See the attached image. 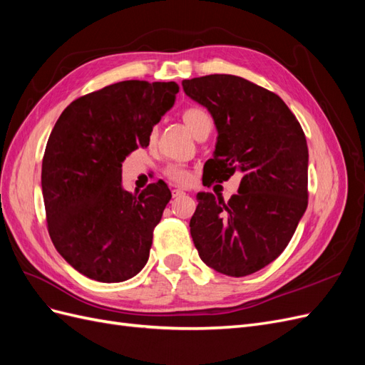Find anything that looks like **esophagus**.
<instances>
[{"instance_id":"1","label":"esophagus","mask_w":365,"mask_h":365,"mask_svg":"<svg viewBox=\"0 0 365 365\" xmlns=\"http://www.w3.org/2000/svg\"><path fill=\"white\" fill-rule=\"evenodd\" d=\"M184 195H185V192L181 190V189H173L172 190V196L173 197H180V196H184Z\"/></svg>"}]
</instances>
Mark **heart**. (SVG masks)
I'll list each match as a JSON object with an SVG mask.
<instances>
[{
    "mask_svg": "<svg viewBox=\"0 0 365 365\" xmlns=\"http://www.w3.org/2000/svg\"><path fill=\"white\" fill-rule=\"evenodd\" d=\"M181 118L184 121V125L187 126V129H189L193 134V137L197 140L208 137L210 132H212L213 118L202 106L185 108L181 114ZM155 135H157V129H152L150 140L155 138ZM164 175L168 176L172 182H176V184H185L190 180L189 169L184 168L181 164H169L168 168L164 169Z\"/></svg>",
    "mask_w": 365,
    "mask_h": 365,
    "instance_id": "1",
    "label": "heart"
}]
</instances>
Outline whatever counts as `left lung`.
Here are the masks:
<instances>
[{
    "label": "left lung",
    "mask_w": 365,
    "mask_h": 365,
    "mask_svg": "<svg viewBox=\"0 0 365 365\" xmlns=\"http://www.w3.org/2000/svg\"><path fill=\"white\" fill-rule=\"evenodd\" d=\"M184 93L213 115L217 143L204 165L207 187L242 172L225 204L197 193L190 233L210 268L244 277L288 247L307 207V143L297 117L272 91L231 74L182 81Z\"/></svg>",
    "instance_id": "1"
}]
</instances>
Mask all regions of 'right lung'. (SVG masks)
Returning a JSON list of instances; mask_svg holds the SVG:
<instances>
[{
    "mask_svg": "<svg viewBox=\"0 0 365 365\" xmlns=\"http://www.w3.org/2000/svg\"><path fill=\"white\" fill-rule=\"evenodd\" d=\"M175 82L125 81L76 98L58 118L42 158V195L53 245L93 280L125 282L149 259L170 190L121 189V163L148 148L173 106Z\"/></svg>",
    "mask_w": 365,
    "mask_h": 365,
    "instance_id": "right-lung-1",
    "label": "right lung"
}]
</instances>
